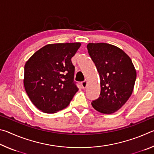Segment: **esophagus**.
I'll return each mask as SVG.
<instances>
[{
	"instance_id": "obj_1",
	"label": "esophagus",
	"mask_w": 154,
	"mask_h": 154,
	"mask_svg": "<svg viewBox=\"0 0 154 154\" xmlns=\"http://www.w3.org/2000/svg\"><path fill=\"white\" fill-rule=\"evenodd\" d=\"M87 85H88V82H87L86 80H85L84 82H82V87L83 89H85V88H86V87H87Z\"/></svg>"
}]
</instances>
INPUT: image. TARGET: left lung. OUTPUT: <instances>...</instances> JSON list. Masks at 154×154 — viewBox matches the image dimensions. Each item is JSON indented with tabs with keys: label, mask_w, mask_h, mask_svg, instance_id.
I'll return each instance as SVG.
<instances>
[{
	"label": "left lung",
	"mask_w": 154,
	"mask_h": 154,
	"mask_svg": "<svg viewBox=\"0 0 154 154\" xmlns=\"http://www.w3.org/2000/svg\"><path fill=\"white\" fill-rule=\"evenodd\" d=\"M88 54L100 79V94L93 100L94 109L104 114L119 110L131 96L137 72L130 57L118 47L108 43H88Z\"/></svg>",
	"instance_id": "1"
}]
</instances>
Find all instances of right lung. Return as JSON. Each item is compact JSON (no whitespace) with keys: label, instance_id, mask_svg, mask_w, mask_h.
Here are the masks:
<instances>
[{"label":"right lung","instance_id":"right-lung-1","mask_svg":"<svg viewBox=\"0 0 154 154\" xmlns=\"http://www.w3.org/2000/svg\"><path fill=\"white\" fill-rule=\"evenodd\" d=\"M80 46V43L49 44L26 62L25 90L34 105L44 113L66 108L79 90L71 60Z\"/></svg>","mask_w":154,"mask_h":154}]
</instances>
